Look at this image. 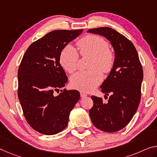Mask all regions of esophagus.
<instances>
[{
	"label": "esophagus",
	"instance_id": "1",
	"mask_svg": "<svg viewBox=\"0 0 157 157\" xmlns=\"http://www.w3.org/2000/svg\"><path fill=\"white\" fill-rule=\"evenodd\" d=\"M80 95H81V98H85L87 96V94L85 93H83V92H82V91H81V92H80Z\"/></svg>",
	"mask_w": 157,
	"mask_h": 157
}]
</instances>
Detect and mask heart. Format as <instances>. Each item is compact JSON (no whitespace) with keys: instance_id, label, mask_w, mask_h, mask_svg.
Wrapping results in <instances>:
<instances>
[{"instance_id":"heart-1","label":"heart","mask_w":157,"mask_h":157,"mask_svg":"<svg viewBox=\"0 0 157 157\" xmlns=\"http://www.w3.org/2000/svg\"><path fill=\"white\" fill-rule=\"evenodd\" d=\"M82 56H92L87 71L74 74L70 78L72 88L82 92H90L103 80V74L109 73L115 63L114 52L109 43L97 35H88L77 42ZM78 54L73 45H67L59 55V64L68 73H73L78 66Z\"/></svg>"}]
</instances>
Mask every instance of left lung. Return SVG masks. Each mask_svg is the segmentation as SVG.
Here are the masks:
<instances>
[{"mask_svg": "<svg viewBox=\"0 0 157 157\" xmlns=\"http://www.w3.org/2000/svg\"><path fill=\"white\" fill-rule=\"evenodd\" d=\"M88 32L105 36L109 40L115 53V63L100 88L107 102L91 96L93 106L89 111L93 124L107 132L120 131L131 121L141 98L143 70L137 52L131 40L109 27L91 29ZM105 95V96H106Z\"/></svg>", "mask_w": 157, "mask_h": 157, "instance_id": "8db88e82", "label": "left lung"}]
</instances>
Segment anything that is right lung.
Segmentation results:
<instances>
[{
    "label": "right lung",
    "instance_id": "1",
    "mask_svg": "<svg viewBox=\"0 0 157 157\" xmlns=\"http://www.w3.org/2000/svg\"><path fill=\"white\" fill-rule=\"evenodd\" d=\"M55 30L33 42L18 69V98L30 126L40 133L55 135L67 127L71 111L80 99L78 90L54 95L68 78L59 64L62 50L83 32Z\"/></svg>",
    "mask_w": 157,
    "mask_h": 157
}]
</instances>
